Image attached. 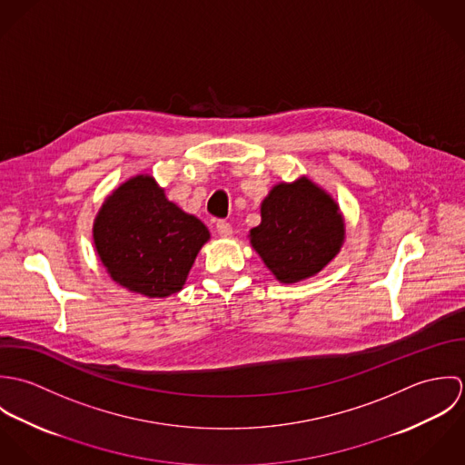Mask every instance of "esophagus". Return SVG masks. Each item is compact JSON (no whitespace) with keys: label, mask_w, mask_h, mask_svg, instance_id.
Here are the masks:
<instances>
[{"label":"esophagus","mask_w":465,"mask_h":465,"mask_svg":"<svg viewBox=\"0 0 465 465\" xmlns=\"http://www.w3.org/2000/svg\"><path fill=\"white\" fill-rule=\"evenodd\" d=\"M216 232H218L222 238H231V236H232V227H231L229 222L220 220V222H216Z\"/></svg>","instance_id":"34e87169"}]
</instances>
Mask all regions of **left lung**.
Returning a JSON list of instances; mask_svg holds the SVG:
<instances>
[{
  "mask_svg": "<svg viewBox=\"0 0 465 465\" xmlns=\"http://www.w3.org/2000/svg\"><path fill=\"white\" fill-rule=\"evenodd\" d=\"M260 211L262 223L249 232L251 245L282 284L317 275L343 245L340 205L306 175L273 184Z\"/></svg>",
  "mask_w": 465,
  "mask_h": 465,
  "instance_id": "1",
  "label": "left lung"
}]
</instances>
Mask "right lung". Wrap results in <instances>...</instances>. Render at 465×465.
<instances>
[{"label":"right lung","mask_w":465,"mask_h":465,"mask_svg":"<svg viewBox=\"0 0 465 465\" xmlns=\"http://www.w3.org/2000/svg\"><path fill=\"white\" fill-rule=\"evenodd\" d=\"M209 238L199 218L166 199L148 173L122 183L93 223L94 249L111 279L148 299L181 292Z\"/></svg>","instance_id":"right-lung-1"}]
</instances>
